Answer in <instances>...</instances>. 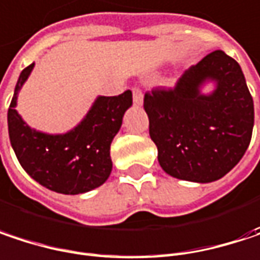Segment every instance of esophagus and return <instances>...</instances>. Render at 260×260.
<instances>
[{"mask_svg": "<svg viewBox=\"0 0 260 260\" xmlns=\"http://www.w3.org/2000/svg\"><path fill=\"white\" fill-rule=\"evenodd\" d=\"M132 98H134V104L135 106H143L144 96H143V92H141L140 87H134L132 89Z\"/></svg>", "mask_w": 260, "mask_h": 260, "instance_id": "esophagus-1", "label": "esophagus"}]
</instances>
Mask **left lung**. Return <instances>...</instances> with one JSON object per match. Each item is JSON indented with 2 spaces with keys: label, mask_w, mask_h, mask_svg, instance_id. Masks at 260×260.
Returning <instances> with one entry per match:
<instances>
[{
  "label": "left lung",
  "mask_w": 260,
  "mask_h": 260,
  "mask_svg": "<svg viewBox=\"0 0 260 260\" xmlns=\"http://www.w3.org/2000/svg\"><path fill=\"white\" fill-rule=\"evenodd\" d=\"M212 84V90L203 87ZM150 138L162 170L178 180L211 183L244 156L254 125L253 98L240 63L222 50L190 67L174 89L144 96Z\"/></svg>",
  "instance_id": "left-lung-1"
}]
</instances>
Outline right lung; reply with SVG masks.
<instances>
[{"mask_svg":"<svg viewBox=\"0 0 260 260\" xmlns=\"http://www.w3.org/2000/svg\"><path fill=\"white\" fill-rule=\"evenodd\" d=\"M34 62L19 76L7 113L9 135L22 168L49 190L63 195L90 192L104 184L113 170L110 146L119 132L132 92L98 95L73 129L49 134L31 128L17 113V96L34 70Z\"/></svg>","mask_w":260,"mask_h":260,"instance_id":"add662e5","label":"right lung"}]
</instances>
